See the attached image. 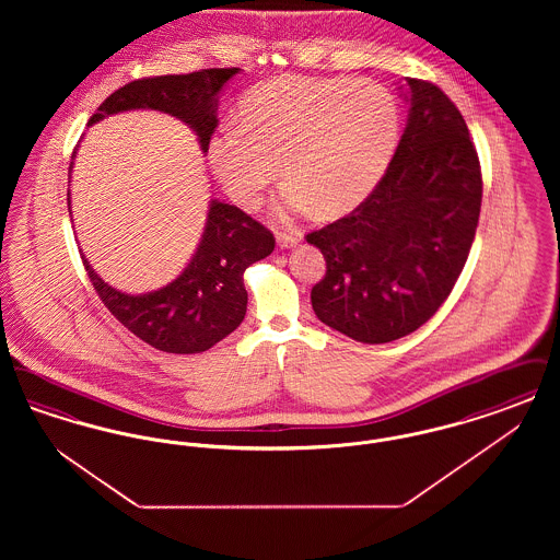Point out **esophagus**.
I'll return each instance as SVG.
<instances>
[{
  "label": "esophagus",
  "mask_w": 560,
  "mask_h": 560,
  "mask_svg": "<svg viewBox=\"0 0 560 560\" xmlns=\"http://www.w3.org/2000/svg\"><path fill=\"white\" fill-rule=\"evenodd\" d=\"M300 243V235L298 233H277V245L281 249H290Z\"/></svg>",
  "instance_id": "1"
}]
</instances>
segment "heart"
<instances>
[{
    "label": "heart",
    "instance_id": "b5f03b06",
    "mask_svg": "<svg viewBox=\"0 0 560 560\" xmlns=\"http://www.w3.org/2000/svg\"><path fill=\"white\" fill-rule=\"evenodd\" d=\"M399 124L397 98L377 81L281 75L241 98L237 128L213 133L210 161L247 210L262 201L277 165L288 183L279 212L340 215L384 176Z\"/></svg>",
    "mask_w": 560,
    "mask_h": 560
}]
</instances>
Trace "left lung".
I'll return each instance as SVG.
<instances>
[{"label": "left lung", "mask_w": 560, "mask_h": 560, "mask_svg": "<svg viewBox=\"0 0 560 560\" xmlns=\"http://www.w3.org/2000/svg\"><path fill=\"white\" fill-rule=\"evenodd\" d=\"M407 126L372 195L306 241L325 277L313 311L365 345L416 331L447 300L479 224L482 180L462 113L434 83L405 78Z\"/></svg>", "instance_id": "left-lung-1"}]
</instances>
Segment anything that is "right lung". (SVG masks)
Segmentation results:
<instances>
[{"mask_svg": "<svg viewBox=\"0 0 560 560\" xmlns=\"http://www.w3.org/2000/svg\"><path fill=\"white\" fill-rule=\"evenodd\" d=\"M241 69H201L126 83L96 108L88 126L115 113L151 108L185 121L208 153L218 126L222 88ZM71 206V195L67 192ZM275 249V237L240 208L212 199L201 241L185 270L155 292L126 293L110 288L81 256L88 277L110 315L149 347L174 354L212 348L241 325L247 311L245 268Z\"/></svg>", "mask_w": 560, "mask_h": 560, "instance_id": "obj_1", "label": "right lung"}]
</instances>
